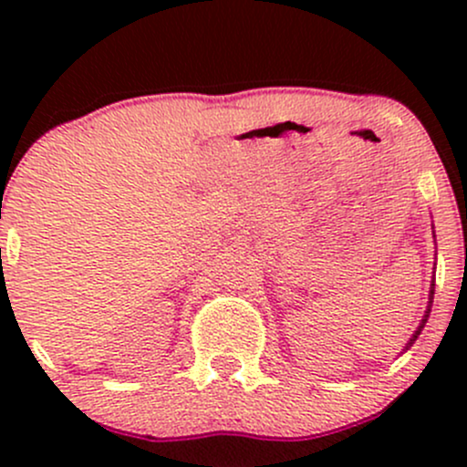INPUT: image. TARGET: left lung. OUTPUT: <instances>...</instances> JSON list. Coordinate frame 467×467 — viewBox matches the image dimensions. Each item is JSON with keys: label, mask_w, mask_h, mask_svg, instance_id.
Instances as JSON below:
<instances>
[{"label": "left lung", "mask_w": 467, "mask_h": 467, "mask_svg": "<svg viewBox=\"0 0 467 467\" xmlns=\"http://www.w3.org/2000/svg\"><path fill=\"white\" fill-rule=\"evenodd\" d=\"M431 294H435V289H431ZM431 298H432V296H431ZM428 314H431V309H428V312H426V316H423V320H421V327H423V323H426V320H428ZM421 327H420V329H417V331H415V336H412V340H415V337L421 334ZM412 340H410V345H412Z\"/></svg>", "instance_id": "8db88e82"}]
</instances>
